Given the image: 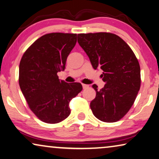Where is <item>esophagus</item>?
<instances>
[{
    "instance_id": "1",
    "label": "esophagus",
    "mask_w": 159,
    "mask_h": 159,
    "mask_svg": "<svg viewBox=\"0 0 159 159\" xmlns=\"http://www.w3.org/2000/svg\"><path fill=\"white\" fill-rule=\"evenodd\" d=\"M82 86H83V89H87V88H89V86H88V85H86V84H82Z\"/></svg>"
}]
</instances>
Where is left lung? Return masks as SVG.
I'll return each mask as SVG.
<instances>
[{
	"instance_id": "left-lung-1",
	"label": "left lung",
	"mask_w": 159,
	"mask_h": 159,
	"mask_svg": "<svg viewBox=\"0 0 159 159\" xmlns=\"http://www.w3.org/2000/svg\"><path fill=\"white\" fill-rule=\"evenodd\" d=\"M78 43L94 69L103 70L104 87L92 86L96 92L90 104L92 112L101 121L116 122L129 112L140 89L138 59L121 38L111 33L78 34Z\"/></svg>"
}]
</instances>
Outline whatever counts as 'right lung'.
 <instances>
[{
    "label": "right lung",
    "mask_w": 159,
    "mask_h": 159,
    "mask_svg": "<svg viewBox=\"0 0 159 159\" xmlns=\"http://www.w3.org/2000/svg\"><path fill=\"white\" fill-rule=\"evenodd\" d=\"M77 34L51 33L37 39L19 65V86L33 113L47 124H57L70 113L69 103L82 91L80 83L59 80Z\"/></svg>",
    "instance_id": "add662e5"
}]
</instances>
